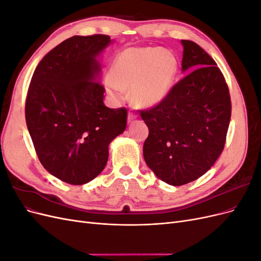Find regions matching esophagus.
Returning <instances> with one entry per match:
<instances>
[{"mask_svg":"<svg viewBox=\"0 0 261 261\" xmlns=\"http://www.w3.org/2000/svg\"><path fill=\"white\" fill-rule=\"evenodd\" d=\"M136 118H137L136 113H134V112H128V116H127V121H128V123H132L134 120H136Z\"/></svg>","mask_w":261,"mask_h":261,"instance_id":"obj_1","label":"esophagus"}]
</instances>
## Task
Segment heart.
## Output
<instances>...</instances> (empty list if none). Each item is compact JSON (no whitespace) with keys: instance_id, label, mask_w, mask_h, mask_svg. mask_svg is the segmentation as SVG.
I'll list each match as a JSON object with an SVG mask.
<instances>
[{"instance_id":"heart-1","label":"heart","mask_w":261,"mask_h":261,"mask_svg":"<svg viewBox=\"0 0 261 261\" xmlns=\"http://www.w3.org/2000/svg\"><path fill=\"white\" fill-rule=\"evenodd\" d=\"M177 69V60L167 50L129 48L118 55L105 84L115 103L124 98L125 89H130L134 103L151 107L168 96Z\"/></svg>"}]
</instances>
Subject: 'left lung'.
<instances>
[{
  "mask_svg": "<svg viewBox=\"0 0 261 261\" xmlns=\"http://www.w3.org/2000/svg\"><path fill=\"white\" fill-rule=\"evenodd\" d=\"M180 43L181 70L190 73L159 105L140 111L149 129L145 161L173 186L191 183L210 170L223 151L231 120L230 92L217 63L197 43Z\"/></svg>",
  "mask_w": 261,
  "mask_h": 261,
  "instance_id": "left-lung-1",
  "label": "left lung"
}]
</instances>
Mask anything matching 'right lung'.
Returning <instances> with one entry per match:
<instances>
[{
    "instance_id": "obj_1",
    "label": "right lung",
    "mask_w": 261,
    "mask_h": 261,
    "mask_svg": "<svg viewBox=\"0 0 261 261\" xmlns=\"http://www.w3.org/2000/svg\"><path fill=\"white\" fill-rule=\"evenodd\" d=\"M112 40L74 36L39 63L26 99L27 128L50 174L83 185L106 168L109 145L125 130L127 110L103 103L98 57Z\"/></svg>"
}]
</instances>
